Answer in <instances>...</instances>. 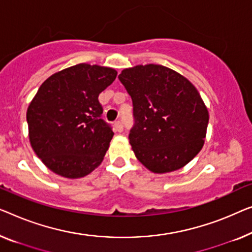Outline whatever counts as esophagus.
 I'll list each match as a JSON object with an SVG mask.
<instances>
[{
  "label": "esophagus",
  "instance_id": "34e87169",
  "mask_svg": "<svg viewBox=\"0 0 252 252\" xmlns=\"http://www.w3.org/2000/svg\"><path fill=\"white\" fill-rule=\"evenodd\" d=\"M115 129L117 130V132H123L124 129V126H123V123L120 122V120H117V122H115Z\"/></svg>",
  "mask_w": 252,
  "mask_h": 252
}]
</instances>
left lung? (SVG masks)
I'll return each mask as SVG.
<instances>
[{"instance_id": "obj_1", "label": "left lung", "mask_w": 252, "mask_h": 252, "mask_svg": "<svg viewBox=\"0 0 252 252\" xmlns=\"http://www.w3.org/2000/svg\"><path fill=\"white\" fill-rule=\"evenodd\" d=\"M132 97L129 143L138 161L156 174L177 170L205 143L209 112L195 86L161 64H138L118 76Z\"/></svg>"}]
</instances>
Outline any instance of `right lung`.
<instances>
[{
    "mask_svg": "<svg viewBox=\"0 0 252 252\" xmlns=\"http://www.w3.org/2000/svg\"><path fill=\"white\" fill-rule=\"evenodd\" d=\"M116 76L114 68L79 63L39 86L27 109L29 142L53 173L81 178L100 166L114 132L97 97Z\"/></svg>",
    "mask_w": 252,
    "mask_h": 252,
    "instance_id": "add662e5",
    "label": "right lung"
}]
</instances>
